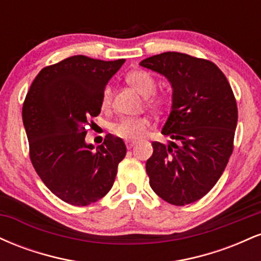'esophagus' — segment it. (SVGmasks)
<instances>
[{"mask_svg":"<svg viewBox=\"0 0 261 261\" xmlns=\"http://www.w3.org/2000/svg\"><path fill=\"white\" fill-rule=\"evenodd\" d=\"M134 145H135L134 141H127V142H126V147H127L128 149L133 148V146H134Z\"/></svg>","mask_w":261,"mask_h":261,"instance_id":"esophagus-1","label":"esophagus"}]
</instances>
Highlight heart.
<instances>
[{
	"label": "heart",
	"instance_id": "heart-1",
	"mask_svg": "<svg viewBox=\"0 0 261 261\" xmlns=\"http://www.w3.org/2000/svg\"><path fill=\"white\" fill-rule=\"evenodd\" d=\"M127 82L136 89L140 94L147 97V104L149 107L161 109L166 104L163 95L153 94L157 87L154 77L147 71L137 70L127 74ZM112 101V88L107 86L101 94V107H109ZM149 126V120L147 118H125L113 125L114 134L125 140H139L143 136Z\"/></svg>",
	"mask_w": 261,
	"mask_h": 261
}]
</instances>
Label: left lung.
<instances>
[{
  "instance_id": "obj_1",
  "label": "left lung",
  "mask_w": 261,
  "mask_h": 261,
  "mask_svg": "<svg viewBox=\"0 0 261 261\" xmlns=\"http://www.w3.org/2000/svg\"><path fill=\"white\" fill-rule=\"evenodd\" d=\"M163 74L173 88L172 110L146 162L152 190L164 201L184 206L215 187L233 152L238 120L234 94L214 62L168 51L140 62Z\"/></svg>"
}]
</instances>
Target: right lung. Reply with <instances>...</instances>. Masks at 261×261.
Returning <instances> with one entry per match:
<instances>
[{
	"mask_svg": "<svg viewBox=\"0 0 261 261\" xmlns=\"http://www.w3.org/2000/svg\"><path fill=\"white\" fill-rule=\"evenodd\" d=\"M124 62L71 56L44 67L27 93L22 116L32 164L54 195L70 205L106 196L126 154L120 137L106 136L95 149L85 141L104 88Z\"/></svg>",
	"mask_w": 261,
	"mask_h": 261,
	"instance_id": "add662e5",
	"label": "right lung"
}]
</instances>
